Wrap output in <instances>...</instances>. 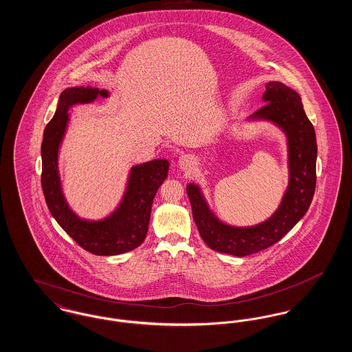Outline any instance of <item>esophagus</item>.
Returning a JSON list of instances; mask_svg holds the SVG:
<instances>
[{
  "label": "esophagus",
  "instance_id": "obj_1",
  "mask_svg": "<svg viewBox=\"0 0 352 352\" xmlns=\"http://www.w3.org/2000/svg\"><path fill=\"white\" fill-rule=\"evenodd\" d=\"M195 166V160L192 155L190 154H184L182 157H179V161H178V168H181L182 171H191Z\"/></svg>",
  "mask_w": 352,
  "mask_h": 352
}]
</instances>
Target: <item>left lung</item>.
Masks as SVG:
<instances>
[{
	"mask_svg": "<svg viewBox=\"0 0 352 352\" xmlns=\"http://www.w3.org/2000/svg\"><path fill=\"white\" fill-rule=\"evenodd\" d=\"M263 95L265 102L250 120H265L277 125L287 138L289 184L283 201L270 218L251 227L223 223L210 210L198 184L186 187L192 218L203 241L214 251L248 256L267 250L287 234L306 214L316 191L317 138L303 111L300 95L280 82H269Z\"/></svg>",
	"mask_w": 352,
	"mask_h": 352,
	"instance_id": "left-lung-1",
	"label": "left lung"
}]
</instances>
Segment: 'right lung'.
I'll return each mask as SVG.
<instances>
[{
  "instance_id": "1",
  "label": "right lung",
  "mask_w": 352,
  "mask_h": 352,
  "mask_svg": "<svg viewBox=\"0 0 352 352\" xmlns=\"http://www.w3.org/2000/svg\"><path fill=\"white\" fill-rule=\"evenodd\" d=\"M99 96L108 98L109 92L91 87H71L60 94L41 146L42 190L51 215L83 250L98 256H113L133 251L145 240L153 199L168 178V161L153 160L131 168L122 201L109 217L101 220L78 217L62 191L58 153L67 129L69 108L92 102Z\"/></svg>"
}]
</instances>
